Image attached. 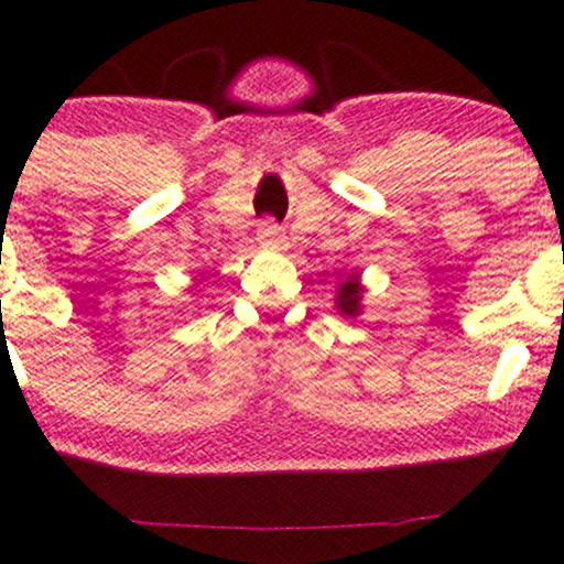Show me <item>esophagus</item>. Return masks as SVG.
<instances>
[{
	"label": "esophagus",
	"instance_id": "obj_1",
	"mask_svg": "<svg viewBox=\"0 0 564 564\" xmlns=\"http://www.w3.org/2000/svg\"><path fill=\"white\" fill-rule=\"evenodd\" d=\"M257 240L262 248H278L283 242V235L272 221H262L257 229Z\"/></svg>",
	"mask_w": 564,
	"mask_h": 564
}]
</instances>
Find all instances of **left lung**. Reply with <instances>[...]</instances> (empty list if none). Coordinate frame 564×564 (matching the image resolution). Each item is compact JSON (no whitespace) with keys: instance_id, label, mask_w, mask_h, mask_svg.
Listing matches in <instances>:
<instances>
[{"instance_id":"obj_1","label":"left lung","mask_w":564,"mask_h":564,"mask_svg":"<svg viewBox=\"0 0 564 564\" xmlns=\"http://www.w3.org/2000/svg\"><path fill=\"white\" fill-rule=\"evenodd\" d=\"M361 300H365V283H361L359 272H351L335 286V307L343 318H351V322L359 318L365 313Z\"/></svg>"}]
</instances>
